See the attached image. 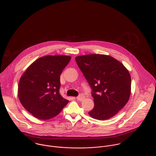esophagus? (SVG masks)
Returning a JSON list of instances; mask_svg holds the SVG:
<instances>
[{
	"label": "esophagus",
	"instance_id": "esophagus-1",
	"mask_svg": "<svg viewBox=\"0 0 156 156\" xmlns=\"http://www.w3.org/2000/svg\"><path fill=\"white\" fill-rule=\"evenodd\" d=\"M84 98H85V97H84V95L83 94H80L79 96H78L76 97V99L78 100H79V101H83Z\"/></svg>",
	"mask_w": 156,
	"mask_h": 156
}]
</instances>
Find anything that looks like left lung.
Segmentation results:
<instances>
[{
    "label": "left lung",
    "instance_id": "left-lung-1",
    "mask_svg": "<svg viewBox=\"0 0 156 156\" xmlns=\"http://www.w3.org/2000/svg\"><path fill=\"white\" fill-rule=\"evenodd\" d=\"M76 62L92 90L94 108L89 115L105 120L116 115L128 103L131 78L120 61L106 55L78 56Z\"/></svg>",
    "mask_w": 156,
    "mask_h": 156
}]
</instances>
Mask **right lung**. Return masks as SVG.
Returning a JSON list of instances; mask_svg holds the SVG:
<instances>
[{"label":"right lung","instance_id":"1","mask_svg":"<svg viewBox=\"0 0 156 156\" xmlns=\"http://www.w3.org/2000/svg\"><path fill=\"white\" fill-rule=\"evenodd\" d=\"M66 55H48L34 61L20 78L19 99L34 117L48 120L59 114L69 103L59 94L60 75L70 62Z\"/></svg>","mask_w":156,"mask_h":156}]
</instances>
